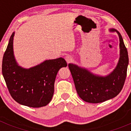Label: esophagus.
Returning a JSON list of instances; mask_svg holds the SVG:
<instances>
[{"label": "esophagus", "mask_w": 131, "mask_h": 131, "mask_svg": "<svg viewBox=\"0 0 131 131\" xmlns=\"http://www.w3.org/2000/svg\"><path fill=\"white\" fill-rule=\"evenodd\" d=\"M64 59L67 61V63H70L72 62V61H73V58L70 55H67V56L64 57Z\"/></svg>", "instance_id": "1"}]
</instances>
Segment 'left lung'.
<instances>
[{"mask_svg":"<svg viewBox=\"0 0 131 131\" xmlns=\"http://www.w3.org/2000/svg\"><path fill=\"white\" fill-rule=\"evenodd\" d=\"M110 31L118 33L120 48L118 64L110 74L106 76H99L76 64H68L78 94L84 101L89 103H101L118 95L122 90L127 76L129 63L127 49L121 34L115 29Z\"/></svg>","mask_w":131,"mask_h":131,"instance_id":"left-lung-1","label":"left lung"}]
</instances>
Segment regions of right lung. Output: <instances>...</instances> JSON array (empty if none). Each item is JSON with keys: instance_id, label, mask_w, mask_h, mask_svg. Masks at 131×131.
Instances as JSON below:
<instances>
[{"instance_id": "obj_1", "label": "right lung", "mask_w": 131, "mask_h": 131, "mask_svg": "<svg viewBox=\"0 0 131 131\" xmlns=\"http://www.w3.org/2000/svg\"><path fill=\"white\" fill-rule=\"evenodd\" d=\"M14 34L10 36L2 60V74L9 92L21 105L32 108L46 106L53 97L58 71L67 67V61L58 58L46 60L29 69L19 67L13 55Z\"/></svg>"}]
</instances>
